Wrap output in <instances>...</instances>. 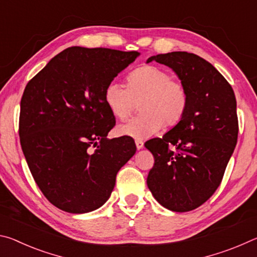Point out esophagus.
<instances>
[{
    "label": "esophagus",
    "mask_w": 257,
    "mask_h": 257,
    "mask_svg": "<svg viewBox=\"0 0 257 257\" xmlns=\"http://www.w3.org/2000/svg\"><path fill=\"white\" fill-rule=\"evenodd\" d=\"M136 147L137 150H142L144 147V142L143 141H136Z\"/></svg>",
    "instance_id": "1"
}]
</instances>
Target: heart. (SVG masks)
Wrapping results in <instances>:
<instances>
[{
	"label": "heart",
	"mask_w": 257,
	"mask_h": 257,
	"mask_svg": "<svg viewBox=\"0 0 257 257\" xmlns=\"http://www.w3.org/2000/svg\"><path fill=\"white\" fill-rule=\"evenodd\" d=\"M104 102L115 118L123 119L139 103L141 114L116 128L121 136L145 139L153 136L163 124L176 125L188 106V93L180 80L156 66H142L128 76V87L111 80L104 89Z\"/></svg>",
	"instance_id": "1"
}]
</instances>
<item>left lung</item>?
Here are the masks:
<instances>
[{
  "label": "left lung",
  "instance_id": "8db88e82",
  "mask_svg": "<svg viewBox=\"0 0 257 257\" xmlns=\"http://www.w3.org/2000/svg\"><path fill=\"white\" fill-rule=\"evenodd\" d=\"M188 93L179 122L162 138L146 142L154 156L147 177L152 195L173 212L195 210L220 186L238 137L237 102L232 87L210 62L188 52L158 54Z\"/></svg>",
  "mask_w": 257,
  "mask_h": 257
}]
</instances>
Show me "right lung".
<instances>
[{
	"label": "right lung",
	"mask_w": 257,
	"mask_h": 257,
	"mask_svg": "<svg viewBox=\"0 0 257 257\" xmlns=\"http://www.w3.org/2000/svg\"><path fill=\"white\" fill-rule=\"evenodd\" d=\"M139 54L68 47L26 86L21 149L37 186L60 210L82 214L101 207L116 173L136 153L133 139L106 138L115 119L104 89Z\"/></svg>",
	"instance_id": "add662e5"
}]
</instances>
